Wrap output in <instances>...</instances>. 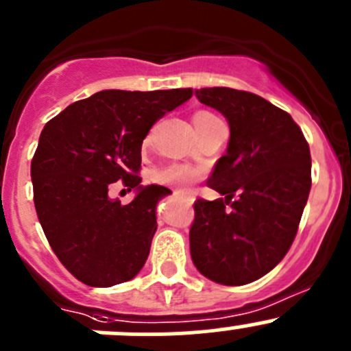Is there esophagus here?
Segmentation results:
<instances>
[{"instance_id": "1", "label": "esophagus", "mask_w": 351, "mask_h": 351, "mask_svg": "<svg viewBox=\"0 0 351 351\" xmlns=\"http://www.w3.org/2000/svg\"><path fill=\"white\" fill-rule=\"evenodd\" d=\"M175 195L182 197V199L185 200V202H189V204H193V197L190 195V193H186V192H182V190H175Z\"/></svg>"}]
</instances>
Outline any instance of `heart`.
<instances>
[{
  "mask_svg": "<svg viewBox=\"0 0 351 351\" xmlns=\"http://www.w3.org/2000/svg\"><path fill=\"white\" fill-rule=\"evenodd\" d=\"M216 120L213 113H207V111H197L193 114V125H206L209 121ZM197 171L193 168H189V166L182 165H173L168 166V168L161 169L154 175V180L158 183H165V185H175L180 186V189H185L190 183L195 182Z\"/></svg>",
  "mask_w": 351,
  "mask_h": 351,
  "instance_id": "heart-1",
  "label": "heart"
}]
</instances>
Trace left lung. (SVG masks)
Masks as SVG:
<instances>
[{
    "mask_svg": "<svg viewBox=\"0 0 351 351\" xmlns=\"http://www.w3.org/2000/svg\"><path fill=\"white\" fill-rule=\"evenodd\" d=\"M195 96L226 118L230 142L207 180L223 197L193 204L190 255L207 280L241 287L290 250L311 192V149L293 118L264 97L230 87Z\"/></svg>",
    "mask_w": 351,
    "mask_h": 351,
    "instance_id": "obj_1",
    "label": "left lung"
}]
</instances>
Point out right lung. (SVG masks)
I'll list each match as a JSON object with an SVG mask.
<instances>
[{"label":"right lung","instance_id":"obj_1","mask_svg":"<svg viewBox=\"0 0 351 351\" xmlns=\"http://www.w3.org/2000/svg\"><path fill=\"white\" fill-rule=\"evenodd\" d=\"M190 97L192 89L101 90L64 108L40 132L30 165L37 217L56 257L82 283L110 288L144 267L158 230L156 207L171 190L141 185L142 142ZM118 179L138 192L127 206L107 195Z\"/></svg>","mask_w":351,"mask_h":351}]
</instances>
